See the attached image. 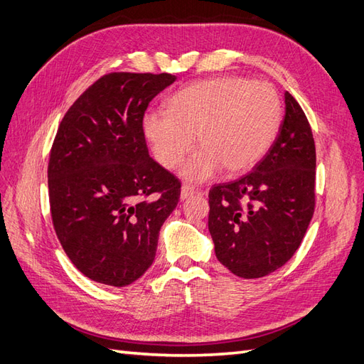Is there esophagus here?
Returning a JSON list of instances; mask_svg holds the SVG:
<instances>
[{"instance_id": "obj_1", "label": "esophagus", "mask_w": 364, "mask_h": 364, "mask_svg": "<svg viewBox=\"0 0 364 364\" xmlns=\"http://www.w3.org/2000/svg\"><path fill=\"white\" fill-rule=\"evenodd\" d=\"M194 194H196V186H193V185H182V188H181V200L190 199V197H193Z\"/></svg>"}]
</instances>
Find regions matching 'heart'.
I'll return each mask as SVG.
<instances>
[{"label": "heart", "mask_w": 364, "mask_h": 364, "mask_svg": "<svg viewBox=\"0 0 364 364\" xmlns=\"http://www.w3.org/2000/svg\"><path fill=\"white\" fill-rule=\"evenodd\" d=\"M282 121V103L269 83L245 77H217L176 91L167 111H151L142 129L153 155L173 170L197 144L202 149L185 162L182 178L200 182L223 168L228 176L249 171L273 146Z\"/></svg>", "instance_id": "b5f03b06"}]
</instances>
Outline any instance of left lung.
Here are the masks:
<instances>
[{
    "label": "left lung",
    "instance_id": "obj_1",
    "mask_svg": "<svg viewBox=\"0 0 364 364\" xmlns=\"http://www.w3.org/2000/svg\"><path fill=\"white\" fill-rule=\"evenodd\" d=\"M279 135L253 171L209 190L215 257L240 278L278 270L301 246L314 213L316 146L310 123L290 92Z\"/></svg>",
    "mask_w": 364,
    "mask_h": 364
}]
</instances>
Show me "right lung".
<instances>
[{
    "instance_id": "add662e5",
    "label": "right lung",
    "mask_w": 364,
    "mask_h": 364,
    "mask_svg": "<svg viewBox=\"0 0 364 364\" xmlns=\"http://www.w3.org/2000/svg\"><path fill=\"white\" fill-rule=\"evenodd\" d=\"M173 74L111 73L77 98L50 151L53 226L74 266L112 287L151 266L181 182L151 159L142 118Z\"/></svg>"
}]
</instances>
